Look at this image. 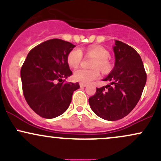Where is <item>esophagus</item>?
I'll use <instances>...</instances> for the list:
<instances>
[{
	"label": "esophagus",
	"instance_id": "34e87169",
	"mask_svg": "<svg viewBox=\"0 0 161 161\" xmlns=\"http://www.w3.org/2000/svg\"><path fill=\"white\" fill-rule=\"evenodd\" d=\"M79 86H80L81 88H85V87L87 86V85L84 84V83H79Z\"/></svg>",
	"mask_w": 161,
	"mask_h": 161
}]
</instances>
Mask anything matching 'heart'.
I'll list each match as a JSON object with an SVG mask.
<instances>
[{"instance_id":"b5f03b06","label":"heart","mask_w":161,"mask_h":161,"mask_svg":"<svg viewBox=\"0 0 161 161\" xmlns=\"http://www.w3.org/2000/svg\"><path fill=\"white\" fill-rule=\"evenodd\" d=\"M87 53L95 57L96 60L93 64V67H98L102 71H106L110 69V64L108 58L110 57V53L106 48L101 46H92L88 47ZM82 59V52L79 48H74L68 53L67 63L72 68H76ZM100 75L99 70L97 69H79L75 70L73 73V78L75 81L79 82L88 84L92 81L97 79Z\"/></svg>"}]
</instances>
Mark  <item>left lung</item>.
<instances>
[{"label":"left lung","mask_w":161,"mask_h":161,"mask_svg":"<svg viewBox=\"0 0 161 161\" xmlns=\"http://www.w3.org/2000/svg\"><path fill=\"white\" fill-rule=\"evenodd\" d=\"M114 52L115 66L103 79L110 84L97 88L95 95L88 99L96 115L109 121L120 119L133 110L147 80L141 57L133 47L115 41Z\"/></svg>","instance_id":"left-lung-1"}]
</instances>
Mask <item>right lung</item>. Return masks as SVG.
<instances>
[{"label": "right lung", "instance_id": "obj_1", "mask_svg": "<svg viewBox=\"0 0 161 161\" xmlns=\"http://www.w3.org/2000/svg\"><path fill=\"white\" fill-rule=\"evenodd\" d=\"M75 46L53 38L36 46L28 53L20 71L25 101L38 115L52 119L69 108L78 82H64L73 74L68 53Z\"/></svg>", "mask_w": 161, "mask_h": 161}]
</instances>
